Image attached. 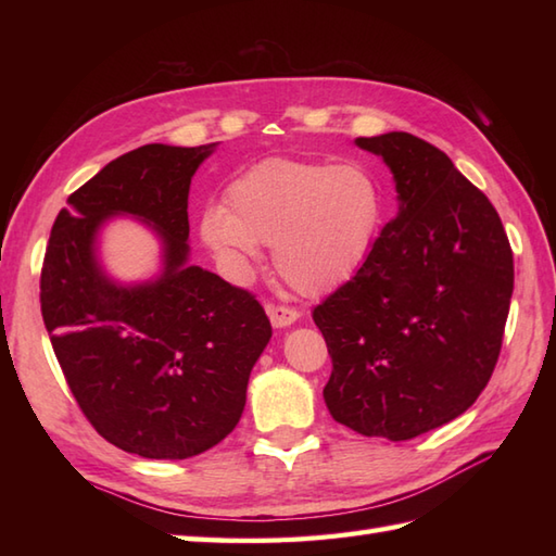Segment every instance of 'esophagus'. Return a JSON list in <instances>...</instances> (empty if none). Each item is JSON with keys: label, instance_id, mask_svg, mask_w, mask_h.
<instances>
[{"label": "esophagus", "instance_id": "34e87169", "mask_svg": "<svg viewBox=\"0 0 556 556\" xmlns=\"http://www.w3.org/2000/svg\"><path fill=\"white\" fill-rule=\"evenodd\" d=\"M267 317L275 329H287L299 320V311L285 308V305H267Z\"/></svg>", "mask_w": 556, "mask_h": 556}]
</instances>
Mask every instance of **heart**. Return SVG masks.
Segmentation results:
<instances>
[{"mask_svg":"<svg viewBox=\"0 0 556 556\" xmlns=\"http://www.w3.org/2000/svg\"><path fill=\"white\" fill-rule=\"evenodd\" d=\"M384 219V188L365 164L269 157L229 184L227 210H205L200 241L236 277L260 245H275L277 275L303 296H325L356 277Z\"/></svg>","mask_w":556,"mask_h":556,"instance_id":"heart-1","label":"heart"}]
</instances>
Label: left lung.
<instances>
[{
	"label": "left lung",
	"mask_w": 556,
	"mask_h": 556,
	"mask_svg": "<svg viewBox=\"0 0 556 556\" xmlns=\"http://www.w3.org/2000/svg\"><path fill=\"white\" fill-rule=\"evenodd\" d=\"M394 176L399 210L356 277L313 311L332 356V418L413 440L473 406L500 358L514 255L497 210L442 150L356 138Z\"/></svg>",
	"instance_id": "1"
}]
</instances>
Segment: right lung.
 <instances>
[{
	"instance_id": "1",
	"label": "right lung",
	"mask_w": 556,
	"mask_h": 556,
	"mask_svg": "<svg viewBox=\"0 0 556 556\" xmlns=\"http://www.w3.org/2000/svg\"><path fill=\"white\" fill-rule=\"evenodd\" d=\"M217 143H152L102 167L62 207L40 277L42 320L80 410L104 440L143 458H191L219 444L245 406L271 337L251 293L188 263V191ZM136 218L161 241V269L112 278L101 229Z\"/></svg>"
}]
</instances>
